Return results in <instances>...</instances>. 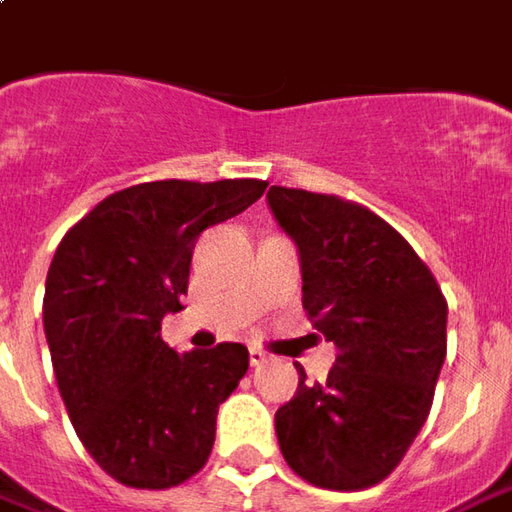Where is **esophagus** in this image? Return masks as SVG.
<instances>
[{"label":"esophagus","mask_w":512,"mask_h":512,"mask_svg":"<svg viewBox=\"0 0 512 512\" xmlns=\"http://www.w3.org/2000/svg\"><path fill=\"white\" fill-rule=\"evenodd\" d=\"M262 363H267V352L259 346H250V366H262Z\"/></svg>","instance_id":"34e87169"}]
</instances>
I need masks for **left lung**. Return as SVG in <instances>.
<instances>
[{"label": "left lung", "instance_id": "1", "mask_svg": "<svg viewBox=\"0 0 512 512\" xmlns=\"http://www.w3.org/2000/svg\"><path fill=\"white\" fill-rule=\"evenodd\" d=\"M267 202L296 239L312 327L338 346L324 383L296 366V394L276 411L281 454L315 488H372L400 465L431 411L448 301L375 211L284 185H270Z\"/></svg>", "mask_w": 512, "mask_h": 512}]
</instances>
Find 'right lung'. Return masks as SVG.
<instances>
[{"label": "right lung", "instance_id": "1", "mask_svg": "<svg viewBox=\"0 0 512 512\" xmlns=\"http://www.w3.org/2000/svg\"><path fill=\"white\" fill-rule=\"evenodd\" d=\"M264 188V180L129 185L58 242L44 287L58 392L89 456L126 488H177L211 456L216 411L248 372V346L177 355L160 324L183 310L200 233L242 214Z\"/></svg>", "mask_w": 512, "mask_h": 512}]
</instances>
